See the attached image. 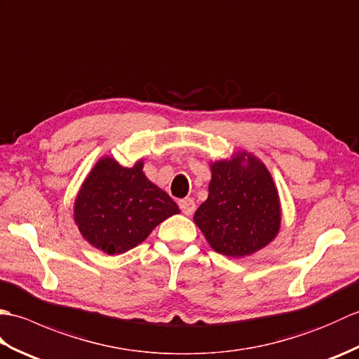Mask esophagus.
Returning a JSON list of instances; mask_svg holds the SVG:
<instances>
[{
    "label": "esophagus",
    "mask_w": 359,
    "mask_h": 359,
    "mask_svg": "<svg viewBox=\"0 0 359 359\" xmlns=\"http://www.w3.org/2000/svg\"><path fill=\"white\" fill-rule=\"evenodd\" d=\"M179 207H180L182 212H184L185 216H191L193 212L196 211V203H194L191 197H187V199L179 201Z\"/></svg>",
    "instance_id": "1"
}]
</instances>
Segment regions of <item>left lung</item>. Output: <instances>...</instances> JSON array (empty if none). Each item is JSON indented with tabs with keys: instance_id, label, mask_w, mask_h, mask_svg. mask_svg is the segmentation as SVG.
<instances>
[{
	"instance_id": "8db88e82",
	"label": "left lung",
	"mask_w": 359,
	"mask_h": 359,
	"mask_svg": "<svg viewBox=\"0 0 359 359\" xmlns=\"http://www.w3.org/2000/svg\"><path fill=\"white\" fill-rule=\"evenodd\" d=\"M208 199L194 212L210 247L228 257L257 253L276 239L282 208L271 172L253 152L210 162Z\"/></svg>"
}]
</instances>
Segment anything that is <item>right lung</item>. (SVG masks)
Returning <instances> with one entry per match:
<instances>
[{
    "label": "right lung",
    "mask_w": 359,
    "mask_h": 359,
    "mask_svg": "<svg viewBox=\"0 0 359 359\" xmlns=\"http://www.w3.org/2000/svg\"><path fill=\"white\" fill-rule=\"evenodd\" d=\"M143 160L133 166L103 156L90 168L74 202V222L89 245L123 255L180 210L144 175Z\"/></svg>",
    "instance_id": "right-lung-1"
}]
</instances>
